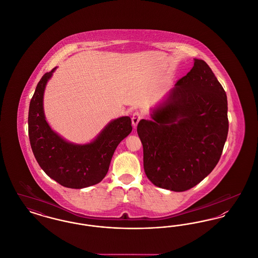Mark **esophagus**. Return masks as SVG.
<instances>
[{
	"label": "esophagus",
	"mask_w": 258,
	"mask_h": 258,
	"mask_svg": "<svg viewBox=\"0 0 258 258\" xmlns=\"http://www.w3.org/2000/svg\"><path fill=\"white\" fill-rule=\"evenodd\" d=\"M141 118H142V115H141L139 112H135V113L133 114L132 122H133V125H134L135 127L137 126V124L139 123V121L141 120Z\"/></svg>",
	"instance_id": "34e87169"
}]
</instances>
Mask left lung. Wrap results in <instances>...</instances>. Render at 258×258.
Wrapping results in <instances>:
<instances>
[{"label": "left lung", "instance_id": "1", "mask_svg": "<svg viewBox=\"0 0 258 258\" xmlns=\"http://www.w3.org/2000/svg\"><path fill=\"white\" fill-rule=\"evenodd\" d=\"M151 118L137 125L148 179L173 191L199 184L218 164L228 134L226 94L206 61L195 59Z\"/></svg>", "mask_w": 258, "mask_h": 258}]
</instances>
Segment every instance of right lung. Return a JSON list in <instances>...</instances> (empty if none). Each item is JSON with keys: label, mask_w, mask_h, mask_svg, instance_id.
I'll list each match as a JSON object with an SVG mask.
<instances>
[{"label": "right lung", "mask_w": 258, "mask_h": 258, "mask_svg": "<svg viewBox=\"0 0 258 258\" xmlns=\"http://www.w3.org/2000/svg\"><path fill=\"white\" fill-rule=\"evenodd\" d=\"M57 68L44 74L30 102L28 130L31 147L41 169L51 179L70 188H83L99 183L107 174L119 143L133 131L128 116L105 125L88 144H74L56 134L45 120L43 94Z\"/></svg>", "instance_id": "right-lung-1"}]
</instances>
